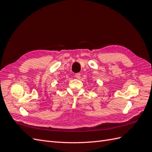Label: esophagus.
Returning a JSON list of instances; mask_svg holds the SVG:
<instances>
[{
	"label": "esophagus",
	"mask_w": 152,
	"mask_h": 152,
	"mask_svg": "<svg viewBox=\"0 0 152 152\" xmlns=\"http://www.w3.org/2000/svg\"><path fill=\"white\" fill-rule=\"evenodd\" d=\"M75 77H76L77 79H80V77H81V74H80V72L76 73V74H75Z\"/></svg>",
	"instance_id": "1"
}]
</instances>
